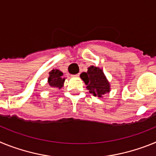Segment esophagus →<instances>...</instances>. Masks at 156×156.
Segmentation results:
<instances>
[{"label":"esophagus","instance_id":"1","mask_svg":"<svg viewBox=\"0 0 156 156\" xmlns=\"http://www.w3.org/2000/svg\"><path fill=\"white\" fill-rule=\"evenodd\" d=\"M73 76H75V77H79V76H80V73L76 74V75H73Z\"/></svg>","mask_w":156,"mask_h":156}]
</instances>
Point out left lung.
<instances>
[{"label": "left lung", "mask_w": 156, "mask_h": 156, "mask_svg": "<svg viewBox=\"0 0 156 156\" xmlns=\"http://www.w3.org/2000/svg\"><path fill=\"white\" fill-rule=\"evenodd\" d=\"M80 77L85 82L89 92L94 96L97 95L101 98L103 94L109 92V83L106 80L102 70L98 67L90 66L87 73L80 74Z\"/></svg>", "instance_id": "8db88e82"}]
</instances>
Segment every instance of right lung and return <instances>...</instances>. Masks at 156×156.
I'll use <instances>...</instances> for the list:
<instances>
[{
    "instance_id": "obj_1",
    "label": "right lung",
    "mask_w": 156,
    "mask_h": 156,
    "mask_svg": "<svg viewBox=\"0 0 156 156\" xmlns=\"http://www.w3.org/2000/svg\"><path fill=\"white\" fill-rule=\"evenodd\" d=\"M50 76L48 78V83L51 87H55L60 88L62 87L63 83H64L65 78H62L63 73L61 71L58 69H53L49 73Z\"/></svg>"
}]
</instances>
